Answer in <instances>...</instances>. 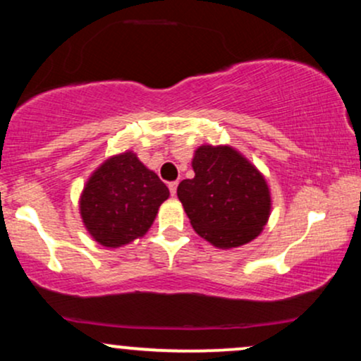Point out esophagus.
I'll list each match as a JSON object with an SVG mask.
<instances>
[{"instance_id":"obj_1","label":"esophagus","mask_w":361,"mask_h":361,"mask_svg":"<svg viewBox=\"0 0 361 361\" xmlns=\"http://www.w3.org/2000/svg\"><path fill=\"white\" fill-rule=\"evenodd\" d=\"M168 186H169V193H171L173 197H175V195H176V188H178V181H171V183H169Z\"/></svg>"}]
</instances>
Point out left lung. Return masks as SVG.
<instances>
[{
    "label": "left lung",
    "instance_id": "left-lung-1",
    "mask_svg": "<svg viewBox=\"0 0 361 361\" xmlns=\"http://www.w3.org/2000/svg\"><path fill=\"white\" fill-rule=\"evenodd\" d=\"M192 166L195 176L178 185V198L197 234L222 250L252 241L271 209L263 175L229 146H200Z\"/></svg>",
    "mask_w": 361,
    "mask_h": 361
}]
</instances>
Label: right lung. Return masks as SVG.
I'll list each match as a JSON object with an SVG mask.
<instances>
[{
    "mask_svg": "<svg viewBox=\"0 0 361 361\" xmlns=\"http://www.w3.org/2000/svg\"><path fill=\"white\" fill-rule=\"evenodd\" d=\"M168 197L159 176L134 152H123L91 175L81 195V217L94 241L120 247L147 233Z\"/></svg>",
    "mask_w": 361,
    "mask_h": 361,
    "instance_id": "1",
    "label": "right lung"
}]
</instances>
